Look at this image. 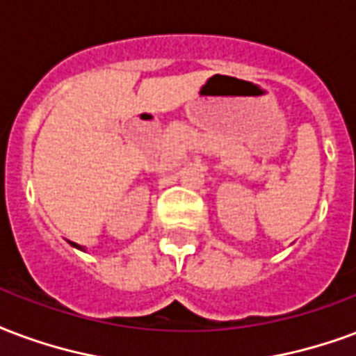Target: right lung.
Returning <instances> with one entry per match:
<instances>
[{"instance_id": "add662e5", "label": "right lung", "mask_w": 356, "mask_h": 356, "mask_svg": "<svg viewBox=\"0 0 356 356\" xmlns=\"http://www.w3.org/2000/svg\"><path fill=\"white\" fill-rule=\"evenodd\" d=\"M71 243V247H75V249H81V251H84L83 247H81V245H77V243H73V241H70Z\"/></svg>"}]
</instances>
